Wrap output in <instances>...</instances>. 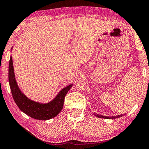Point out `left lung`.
Segmentation results:
<instances>
[{
	"label": "left lung",
	"mask_w": 149,
	"mask_h": 149,
	"mask_svg": "<svg viewBox=\"0 0 149 149\" xmlns=\"http://www.w3.org/2000/svg\"><path fill=\"white\" fill-rule=\"evenodd\" d=\"M96 117H100V118H104V119H116V118L122 117V115H117V116H115V117H105V116H102V115H100L98 114H95V115Z\"/></svg>",
	"instance_id": "1"
}]
</instances>
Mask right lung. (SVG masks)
<instances>
[{"instance_id": "obj_1", "label": "right lung", "mask_w": 149, "mask_h": 149, "mask_svg": "<svg viewBox=\"0 0 149 149\" xmlns=\"http://www.w3.org/2000/svg\"><path fill=\"white\" fill-rule=\"evenodd\" d=\"M9 82L13 100L19 109L30 117L38 120H48L54 118L62 111L64 98L71 84L62 89L54 100L47 104H40L30 100L20 91L17 86L14 74L13 60L10 58L9 64Z\"/></svg>"}]
</instances>
